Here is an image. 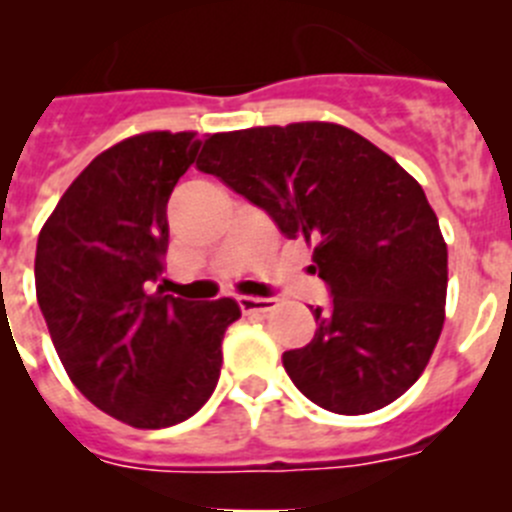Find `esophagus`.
<instances>
[{"label":"esophagus","mask_w":512,"mask_h":512,"mask_svg":"<svg viewBox=\"0 0 512 512\" xmlns=\"http://www.w3.org/2000/svg\"><path fill=\"white\" fill-rule=\"evenodd\" d=\"M238 305H241L243 312H269V310H274L277 300H274V297L243 295V297H238Z\"/></svg>","instance_id":"obj_1"}]
</instances>
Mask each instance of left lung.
<instances>
[{"label": "left lung", "mask_w": 512, "mask_h": 512, "mask_svg": "<svg viewBox=\"0 0 512 512\" xmlns=\"http://www.w3.org/2000/svg\"><path fill=\"white\" fill-rule=\"evenodd\" d=\"M197 169L315 243L330 302L284 351L297 390L338 415L384 408L418 382L443 328L449 253L425 192L395 158L333 122L205 138Z\"/></svg>", "instance_id": "obj_1"}]
</instances>
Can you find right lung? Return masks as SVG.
<instances>
[{"label":"right lung","mask_w":512,"mask_h":512,"mask_svg":"<svg viewBox=\"0 0 512 512\" xmlns=\"http://www.w3.org/2000/svg\"><path fill=\"white\" fill-rule=\"evenodd\" d=\"M194 133H143L99 153L38 235L35 292L76 390L133 428L192 418L220 379L223 336L241 318L223 297L153 289L169 248L166 205L200 153Z\"/></svg>","instance_id":"add662e5"}]
</instances>
